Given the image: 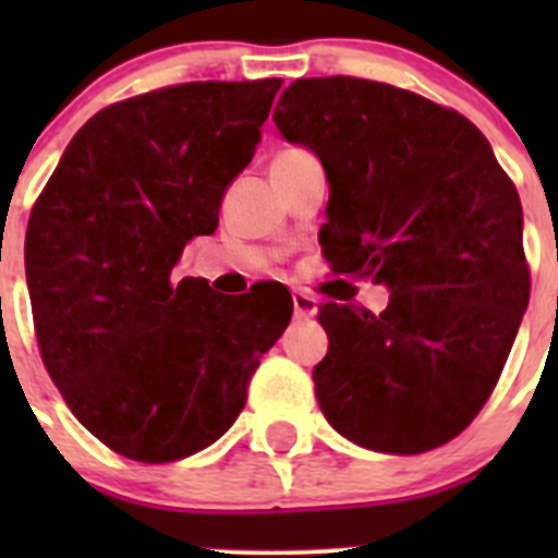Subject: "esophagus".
<instances>
[{
	"mask_svg": "<svg viewBox=\"0 0 558 558\" xmlns=\"http://www.w3.org/2000/svg\"><path fill=\"white\" fill-rule=\"evenodd\" d=\"M293 310L299 318H313L318 313V302H315L310 293H302V290H293Z\"/></svg>",
	"mask_w": 558,
	"mask_h": 558,
	"instance_id": "34e87169",
	"label": "esophagus"
}]
</instances>
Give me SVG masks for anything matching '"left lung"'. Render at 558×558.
I'll return each instance as SVG.
<instances>
[{"label": "left lung", "mask_w": 558, "mask_h": 558, "mask_svg": "<svg viewBox=\"0 0 558 558\" xmlns=\"http://www.w3.org/2000/svg\"><path fill=\"white\" fill-rule=\"evenodd\" d=\"M274 122L327 172L318 240L335 274L391 290L379 315L318 310L324 416L377 452L447 445L489 399L529 307L514 184L466 117L388 83L295 81Z\"/></svg>", "instance_id": "8db88e82"}]
</instances>
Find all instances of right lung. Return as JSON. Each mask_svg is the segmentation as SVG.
<instances>
[{"mask_svg":"<svg viewBox=\"0 0 558 558\" xmlns=\"http://www.w3.org/2000/svg\"><path fill=\"white\" fill-rule=\"evenodd\" d=\"M279 86L184 83L102 108L33 206L24 270L44 366L77 422L133 461L218 441L290 324L282 288L220 295L172 274L218 229Z\"/></svg>","mask_w":558,"mask_h":558,"instance_id":"add662e5","label":"right lung"}]
</instances>
